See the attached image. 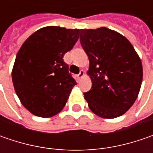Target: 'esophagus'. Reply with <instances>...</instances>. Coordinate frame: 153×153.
Returning <instances> with one entry per match:
<instances>
[{"label": "esophagus", "mask_w": 153, "mask_h": 153, "mask_svg": "<svg viewBox=\"0 0 153 153\" xmlns=\"http://www.w3.org/2000/svg\"><path fill=\"white\" fill-rule=\"evenodd\" d=\"M84 76H85V72H84V71L82 70V71H80V73L77 75V78H78V79H81V78H82Z\"/></svg>", "instance_id": "1"}]
</instances>
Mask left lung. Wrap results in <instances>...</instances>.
I'll use <instances>...</instances> for the list:
<instances>
[{"mask_svg": "<svg viewBox=\"0 0 153 153\" xmlns=\"http://www.w3.org/2000/svg\"><path fill=\"white\" fill-rule=\"evenodd\" d=\"M80 42L89 59L91 89L84 93L88 107L102 118L123 115L135 102L143 78L142 63L128 39L100 27L80 30Z\"/></svg>", "mask_w": 153, "mask_h": 153, "instance_id": "left-lung-1", "label": "left lung"}]
</instances>
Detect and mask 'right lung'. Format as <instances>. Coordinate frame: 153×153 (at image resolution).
Segmentation results:
<instances>
[{"mask_svg":"<svg viewBox=\"0 0 153 153\" xmlns=\"http://www.w3.org/2000/svg\"><path fill=\"white\" fill-rule=\"evenodd\" d=\"M79 29L47 26L26 39L12 71L21 104L40 117H53L65 107L76 81L63 57L79 38Z\"/></svg>","mask_w":153,"mask_h":153,"instance_id":"right-lung-1","label":"right lung"}]
</instances>
